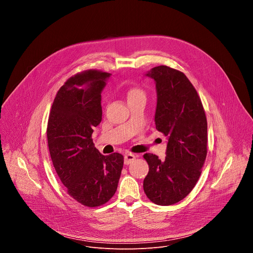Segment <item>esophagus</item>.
I'll list each match as a JSON object with an SVG mask.
<instances>
[{
	"instance_id": "esophagus-1",
	"label": "esophagus",
	"mask_w": 253,
	"mask_h": 253,
	"mask_svg": "<svg viewBox=\"0 0 253 253\" xmlns=\"http://www.w3.org/2000/svg\"><path fill=\"white\" fill-rule=\"evenodd\" d=\"M136 159V156L134 154H126L124 156V163L126 165H129L130 163H132L134 160Z\"/></svg>"
}]
</instances>
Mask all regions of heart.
Segmentation results:
<instances>
[{"mask_svg": "<svg viewBox=\"0 0 253 253\" xmlns=\"http://www.w3.org/2000/svg\"><path fill=\"white\" fill-rule=\"evenodd\" d=\"M128 103L137 100H146V93L140 87H130L126 92Z\"/></svg>", "mask_w": 253, "mask_h": 253, "instance_id": "1", "label": "heart"}]
</instances>
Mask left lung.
<instances>
[{
  "label": "left lung",
  "instance_id": "1",
  "mask_svg": "<svg viewBox=\"0 0 253 253\" xmlns=\"http://www.w3.org/2000/svg\"><path fill=\"white\" fill-rule=\"evenodd\" d=\"M147 76L156 82V129L168 137L166 157L146 153L149 165L143 188L155 204L184 199L196 185L207 155V120L200 97L181 71L154 67Z\"/></svg>",
  "mask_w": 253,
  "mask_h": 253
}]
</instances>
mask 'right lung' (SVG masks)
I'll use <instances>...</instances> for the list:
<instances>
[{"label": "right lung", "instance_id": "right-lung-1", "mask_svg": "<svg viewBox=\"0 0 253 253\" xmlns=\"http://www.w3.org/2000/svg\"><path fill=\"white\" fill-rule=\"evenodd\" d=\"M110 73L90 69L70 77L54 99L47 126L51 159L67 193L87 207L115 194L124 164L120 153L101 154L92 133L102 120L101 92Z\"/></svg>", "mask_w": 253, "mask_h": 253}]
</instances>
